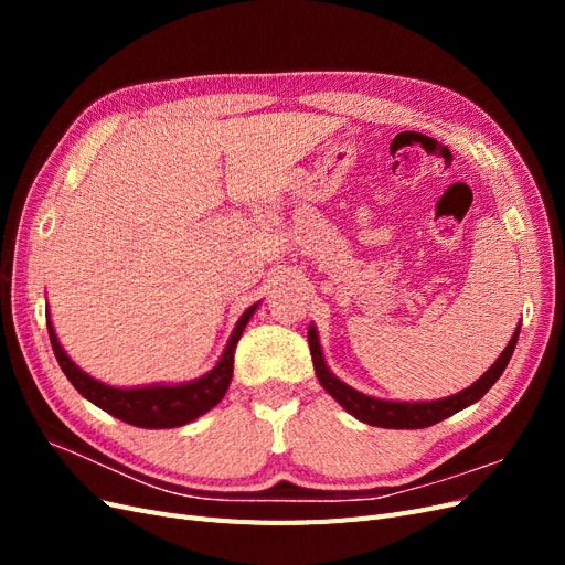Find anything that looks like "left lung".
Here are the masks:
<instances>
[{
    "instance_id": "left-lung-1",
    "label": "left lung",
    "mask_w": 565,
    "mask_h": 565,
    "mask_svg": "<svg viewBox=\"0 0 565 565\" xmlns=\"http://www.w3.org/2000/svg\"><path fill=\"white\" fill-rule=\"evenodd\" d=\"M519 332H521V328H516L514 337H511V341L507 344V349L502 351V355L498 358V361H494V365L483 374L481 380L473 382L469 388L455 393V396H450V398H440V401H431V403L380 401V398L365 396V393L347 386L344 382H339L334 374L328 370V365H324L318 332H316L313 324L309 328V347H311V358H313L318 382L341 407L349 409V413L355 419H361L370 426H382V429H426V426H434L443 419H448L450 415L459 413V409H465L471 403L481 401L486 396L490 386L502 377L509 358L516 349Z\"/></svg>"
}]
</instances>
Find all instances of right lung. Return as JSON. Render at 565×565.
<instances>
[{
  "label": "right lung",
  "instance_id": "1",
  "mask_svg": "<svg viewBox=\"0 0 565 565\" xmlns=\"http://www.w3.org/2000/svg\"><path fill=\"white\" fill-rule=\"evenodd\" d=\"M256 306L259 303L249 306V309L241 316V320H237L235 330L228 339V347L224 355H221V361L214 365V370H210L204 377L195 382L177 384V386H139V388L108 386L104 382L89 377L87 372H82L71 358H67V353L58 344V337L54 332V324H51L49 316H46V330H49L51 347H54L61 370L84 398L92 401L100 409H106L108 415L122 419L131 426H141V429H172V426H183L188 422L198 419L226 396L231 377H233V353H235L237 341L243 337L245 324L256 311Z\"/></svg>",
  "mask_w": 565,
  "mask_h": 565
}]
</instances>
